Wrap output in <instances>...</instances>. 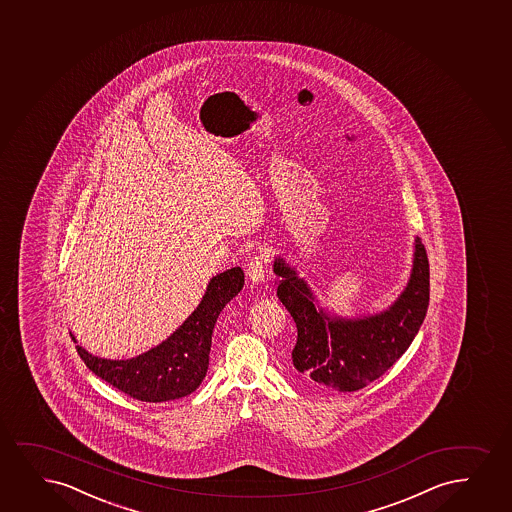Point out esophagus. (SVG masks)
<instances>
[{
    "label": "esophagus",
    "instance_id": "1",
    "mask_svg": "<svg viewBox=\"0 0 512 512\" xmlns=\"http://www.w3.org/2000/svg\"><path fill=\"white\" fill-rule=\"evenodd\" d=\"M247 276L252 283H264L265 279V262L264 257H260V255H255L250 259V262L247 264Z\"/></svg>",
    "mask_w": 512,
    "mask_h": 512
}]
</instances>
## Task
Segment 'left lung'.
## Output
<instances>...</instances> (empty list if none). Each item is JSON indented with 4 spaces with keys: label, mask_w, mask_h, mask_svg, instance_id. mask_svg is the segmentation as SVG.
Masks as SVG:
<instances>
[{
    "label": "left lung",
    "mask_w": 512,
    "mask_h": 512,
    "mask_svg": "<svg viewBox=\"0 0 512 512\" xmlns=\"http://www.w3.org/2000/svg\"><path fill=\"white\" fill-rule=\"evenodd\" d=\"M278 298L297 324L291 350L302 385L329 392H357L373 383L411 347L429 303V264L421 238L414 240L409 283L388 309L374 316L338 317L317 303L305 279L281 257L274 260Z\"/></svg>",
    "instance_id": "obj_1"
}]
</instances>
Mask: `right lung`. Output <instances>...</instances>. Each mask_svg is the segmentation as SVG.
<instances>
[{
  "label": "right lung",
  "mask_w": 512,
  "mask_h": 512,
  "mask_svg": "<svg viewBox=\"0 0 512 512\" xmlns=\"http://www.w3.org/2000/svg\"><path fill=\"white\" fill-rule=\"evenodd\" d=\"M245 284L241 267H233L210 279L202 302L186 321L160 345L126 360L101 359L77 345L89 371L141 402H169L186 397L202 385L209 369L210 345L215 322L226 303Z\"/></svg>",
  "instance_id": "add662e5"
}]
</instances>
